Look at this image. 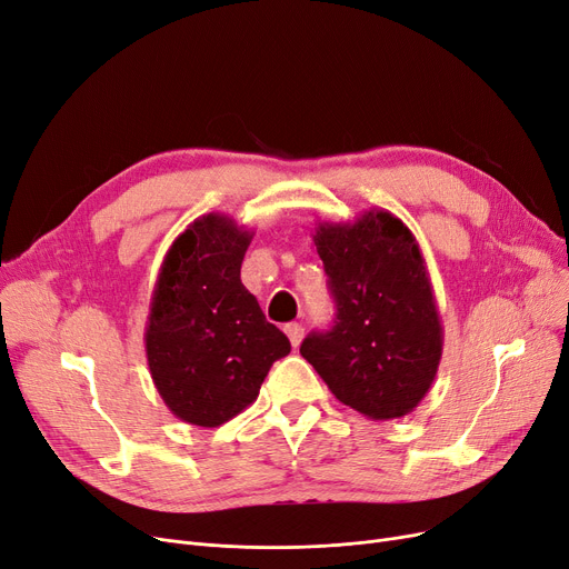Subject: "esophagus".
I'll use <instances>...</instances> for the list:
<instances>
[{"mask_svg":"<svg viewBox=\"0 0 569 569\" xmlns=\"http://www.w3.org/2000/svg\"><path fill=\"white\" fill-rule=\"evenodd\" d=\"M284 333L289 336V343H291L293 348H297V346L301 343V338H303V327L297 325V322H291V325L284 327Z\"/></svg>","mask_w":569,"mask_h":569,"instance_id":"esophagus-1","label":"esophagus"}]
</instances>
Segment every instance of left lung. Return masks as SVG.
<instances>
[{
    "instance_id": "8db88e82",
    "label": "left lung",
    "mask_w": 569,
    "mask_h": 569,
    "mask_svg": "<svg viewBox=\"0 0 569 569\" xmlns=\"http://www.w3.org/2000/svg\"><path fill=\"white\" fill-rule=\"evenodd\" d=\"M336 320L301 355L331 395L371 420L413 411L437 378L443 327L416 236L388 210L315 229Z\"/></svg>"
}]
</instances>
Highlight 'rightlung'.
Segmentation results:
<instances>
[{
    "label": "right lung",
    "instance_id": "right-lung-1",
    "mask_svg": "<svg viewBox=\"0 0 569 569\" xmlns=\"http://www.w3.org/2000/svg\"><path fill=\"white\" fill-rule=\"evenodd\" d=\"M254 231L202 214L177 236L153 287L144 331L158 395L189 425L219 427L259 397L289 338L240 282Z\"/></svg>",
    "mask_w": 569,
    "mask_h": 569
}]
</instances>
